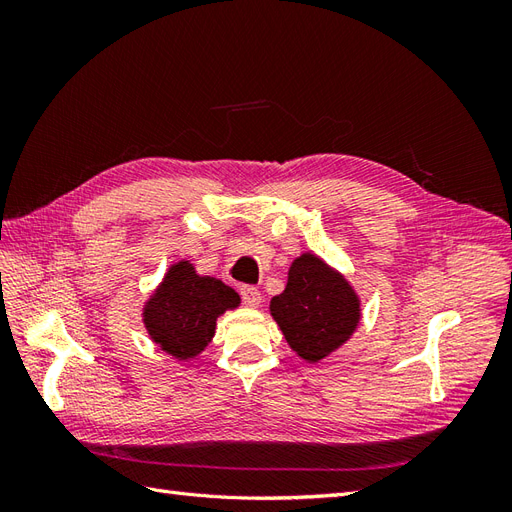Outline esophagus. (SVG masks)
<instances>
[{
    "mask_svg": "<svg viewBox=\"0 0 512 512\" xmlns=\"http://www.w3.org/2000/svg\"><path fill=\"white\" fill-rule=\"evenodd\" d=\"M241 299H243L245 305L258 307V305L262 303V294H260V290L254 288V286H243V288H241Z\"/></svg>",
    "mask_w": 512,
    "mask_h": 512,
    "instance_id": "esophagus-1",
    "label": "esophagus"
}]
</instances>
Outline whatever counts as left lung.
I'll return each mask as SVG.
<instances>
[{"label":"left lung","instance_id":"obj_1","mask_svg":"<svg viewBox=\"0 0 512 512\" xmlns=\"http://www.w3.org/2000/svg\"><path fill=\"white\" fill-rule=\"evenodd\" d=\"M269 309L288 346L307 363L342 348L361 320L359 294L342 273L309 252L292 262L286 288Z\"/></svg>","mask_w":512,"mask_h":512}]
</instances>
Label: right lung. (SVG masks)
Segmentation results:
<instances>
[{"instance_id": "right-lung-1", "label": "right lung", "mask_w": 512, "mask_h": 512, "mask_svg": "<svg viewBox=\"0 0 512 512\" xmlns=\"http://www.w3.org/2000/svg\"><path fill=\"white\" fill-rule=\"evenodd\" d=\"M239 303V294L218 277L198 275L190 260H179L145 303L143 322L160 350L190 361L209 346L215 320Z\"/></svg>"}]
</instances>
